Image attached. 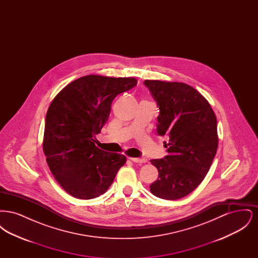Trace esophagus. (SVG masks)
I'll return each instance as SVG.
<instances>
[{
	"instance_id": "1",
	"label": "esophagus",
	"mask_w": 258,
	"mask_h": 258,
	"mask_svg": "<svg viewBox=\"0 0 258 258\" xmlns=\"http://www.w3.org/2000/svg\"><path fill=\"white\" fill-rule=\"evenodd\" d=\"M128 159L134 162H137V163H143V162L147 161L146 159H138V158H128Z\"/></svg>"
}]
</instances>
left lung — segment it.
Here are the masks:
<instances>
[{
  "mask_svg": "<svg viewBox=\"0 0 258 258\" xmlns=\"http://www.w3.org/2000/svg\"><path fill=\"white\" fill-rule=\"evenodd\" d=\"M144 85L160 108L158 135L168 138V155L151 160L159 179L150 190L162 199H180L197 188L211 167L219 144L217 118L207 99L187 84L145 80Z\"/></svg>",
  "mask_w": 258,
  "mask_h": 258,
  "instance_id": "obj_1",
  "label": "left lung"
}]
</instances>
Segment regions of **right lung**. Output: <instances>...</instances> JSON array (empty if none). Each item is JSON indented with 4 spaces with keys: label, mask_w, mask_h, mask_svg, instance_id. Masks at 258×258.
Wrapping results in <instances>:
<instances>
[{
    "label": "right lung",
    "mask_w": 258,
    "mask_h": 258,
    "mask_svg": "<svg viewBox=\"0 0 258 258\" xmlns=\"http://www.w3.org/2000/svg\"><path fill=\"white\" fill-rule=\"evenodd\" d=\"M137 84L134 77L86 75L64 87L46 113L43 152L51 173L72 197L103 195L126 158L98 149L96 135L108 120L117 95Z\"/></svg>",
    "instance_id": "1"
}]
</instances>
